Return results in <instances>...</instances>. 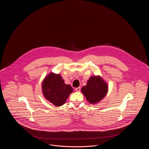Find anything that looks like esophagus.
Listing matches in <instances>:
<instances>
[{"label":"esophagus","instance_id":"1","mask_svg":"<svg viewBox=\"0 0 149 149\" xmlns=\"http://www.w3.org/2000/svg\"><path fill=\"white\" fill-rule=\"evenodd\" d=\"M80 89H81L80 87H78V88H75V91H76L77 92H78L80 91Z\"/></svg>","mask_w":149,"mask_h":149}]
</instances>
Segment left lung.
Listing matches in <instances>:
<instances>
[{
    "mask_svg": "<svg viewBox=\"0 0 149 149\" xmlns=\"http://www.w3.org/2000/svg\"><path fill=\"white\" fill-rule=\"evenodd\" d=\"M81 92L91 104H96L106 95L108 87L106 83L99 76H92L86 85L81 88Z\"/></svg>",
    "mask_w": 149,
    "mask_h": 149,
    "instance_id": "1",
    "label": "left lung"
}]
</instances>
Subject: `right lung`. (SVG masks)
Segmentation results:
<instances>
[{"label":"right lung","mask_w":149,"mask_h":149,"mask_svg":"<svg viewBox=\"0 0 149 149\" xmlns=\"http://www.w3.org/2000/svg\"><path fill=\"white\" fill-rule=\"evenodd\" d=\"M42 93L45 98L54 106H63L72 92L69 84H66L60 74L50 73L43 79L42 84Z\"/></svg>","instance_id":"1"}]
</instances>
